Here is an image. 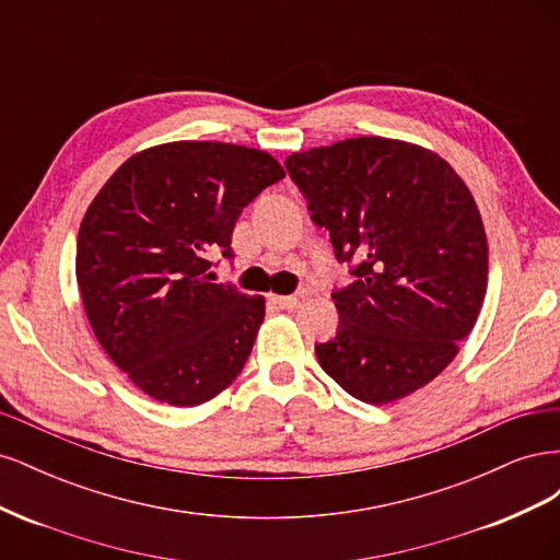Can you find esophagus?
I'll return each instance as SVG.
<instances>
[{
    "mask_svg": "<svg viewBox=\"0 0 560 560\" xmlns=\"http://www.w3.org/2000/svg\"><path fill=\"white\" fill-rule=\"evenodd\" d=\"M301 299H303V294H294V296H273V301L278 303L280 308H284V311H294V308H299Z\"/></svg>",
    "mask_w": 560,
    "mask_h": 560,
    "instance_id": "1",
    "label": "esophagus"
}]
</instances>
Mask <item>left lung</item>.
I'll use <instances>...</instances> for the list:
<instances>
[{
    "mask_svg": "<svg viewBox=\"0 0 560 560\" xmlns=\"http://www.w3.org/2000/svg\"><path fill=\"white\" fill-rule=\"evenodd\" d=\"M354 282L331 294L338 331L319 366L348 395L389 404L453 362L486 296L488 243L477 202L430 149L352 138L284 161Z\"/></svg>",
    "mask_w": 560,
    "mask_h": 560,
    "instance_id": "1",
    "label": "left lung"
}]
</instances>
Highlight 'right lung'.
<instances>
[{
  "label": "right lung",
  "instance_id": "right-lung-1",
  "mask_svg": "<svg viewBox=\"0 0 560 560\" xmlns=\"http://www.w3.org/2000/svg\"><path fill=\"white\" fill-rule=\"evenodd\" d=\"M284 177L259 149L167 142L107 179L77 238V282L109 360L144 395L198 406L241 374L264 296L210 282V254L233 259L243 208Z\"/></svg>",
  "mask_w": 560,
  "mask_h": 560
}]
</instances>
